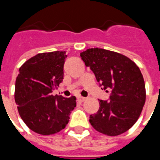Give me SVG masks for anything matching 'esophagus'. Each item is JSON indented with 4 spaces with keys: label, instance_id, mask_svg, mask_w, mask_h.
I'll use <instances>...</instances> for the list:
<instances>
[{
    "label": "esophagus",
    "instance_id": "34e87169",
    "mask_svg": "<svg viewBox=\"0 0 160 160\" xmlns=\"http://www.w3.org/2000/svg\"><path fill=\"white\" fill-rule=\"evenodd\" d=\"M77 99H78V101H79V102H84V101L86 100V99H87V98H84V97H78L77 98Z\"/></svg>",
    "mask_w": 160,
    "mask_h": 160
}]
</instances>
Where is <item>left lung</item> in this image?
Returning <instances> with one entry per match:
<instances>
[{
  "label": "left lung",
  "mask_w": 160,
  "mask_h": 160,
  "mask_svg": "<svg viewBox=\"0 0 160 160\" xmlns=\"http://www.w3.org/2000/svg\"><path fill=\"white\" fill-rule=\"evenodd\" d=\"M85 65L93 72L102 89L111 91L110 101L99 100V109L91 115V125L102 134L116 136L128 130L141 115L146 101L141 70L128 57L104 49L80 53Z\"/></svg>",
  "instance_id": "left-lung-1"
}]
</instances>
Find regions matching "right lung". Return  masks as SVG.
<instances>
[{
  "mask_svg": "<svg viewBox=\"0 0 160 160\" xmlns=\"http://www.w3.org/2000/svg\"><path fill=\"white\" fill-rule=\"evenodd\" d=\"M65 51L40 53L19 68L14 98L24 122L38 134H56L69 121L76 106V98L53 96L63 80Z\"/></svg>",
  "mask_w": 160,
  "mask_h": 160,
  "instance_id": "1",
  "label": "right lung"
}]
</instances>
